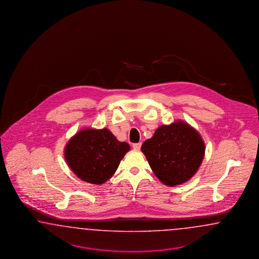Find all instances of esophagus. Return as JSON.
<instances>
[{"label":"esophagus","instance_id":"esophagus-1","mask_svg":"<svg viewBox=\"0 0 259 259\" xmlns=\"http://www.w3.org/2000/svg\"><path fill=\"white\" fill-rule=\"evenodd\" d=\"M141 142H139V143H134V144H133V148L135 150L141 149Z\"/></svg>","mask_w":259,"mask_h":259}]
</instances>
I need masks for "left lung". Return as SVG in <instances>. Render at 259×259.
<instances>
[{
    "instance_id": "1",
    "label": "left lung",
    "mask_w": 259,
    "mask_h": 259,
    "mask_svg": "<svg viewBox=\"0 0 259 259\" xmlns=\"http://www.w3.org/2000/svg\"><path fill=\"white\" fill-rule=\"evenodd\" d=\"M141 151L157 179L176 186L188 181L198 170L205 155V144L195 128L183 120L159 126L144 141Z\"/></svg>"
}]
</instances>
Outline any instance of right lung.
I'll use <instances>...</instances> for the list:
<instances>
[{"label":"right lung","mask_w":259,"mask_h":259,"mask_svg":"<svg viewBox=\"0 0 259 259\" xmlns=\"http://www.w3.org/2000/svg\"><path fill=\"white\" fill-rule=\"evenodd\" d=\"M130 150L107 128H84L75 134L64 148V158L78 179L102 184L112 178L120 160Z\"/></svg>","instance_id":"obj_1"}]
</instances>
